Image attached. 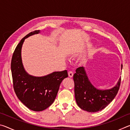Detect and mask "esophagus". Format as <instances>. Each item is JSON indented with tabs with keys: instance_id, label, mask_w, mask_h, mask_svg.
I'll return each instance as SVG.
<instances>
[{
	"instance_id": "obj_1",
	"label": "esophagus",
	"mask_w": 130,
	"mask_h": 130,
	"mask_svg": "<svg viewBox=\"0 0 130 130\" xmlns=\"http://www.w3.org/2000/svg\"><path fill=\"white\" fill-rule=\"evenodd\" d=\"M68 76H69V77H72L73 76V72L72 71H69L68 72Z\"/></svg>"
}]
</instances>
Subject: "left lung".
Listing matches in <instances>:
<instances>
[{
    "label": "left lung",
    "mask_w": 130,
    "mask_h": 130,
    "mask_svg": "<svg viewBox=\"0 0 130 130\" xmlns=\"http://www.w3.org/2000/svg\"><path fill=\"white\" fill-rule=\"evenodd\" d=\"M123 65H122V68ZM73 75L74 94L78 107L89 112H96L106 107L113 100L119 89L121 78L115 87L108 90H99L88 80L83 67L77 68Z\"/></svg>",
    "instance_id": "left-lung-1"
}]
</instances>
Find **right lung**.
<instances>
[{
    "label": "right lung",
    "instance_id": "add662e5",
    "mask_svg": "<svg viewBox=\"0 0 130 130\" xmlns=\"http://www.w3.org/2000/svg\"><path fill=\"white\" fill-rule=\"evenodd\" d=\"M39 32V30H35L21 39L15 48L11 62L15 94L25 106L34 111H43L54 102L61 83L68 77L67 70L41 77L30 76L26 72L21 59L22 44L25 38Z\"/></svg>",
    "mask_w": 130,
    "mask_h": 130
}]
</instances>
